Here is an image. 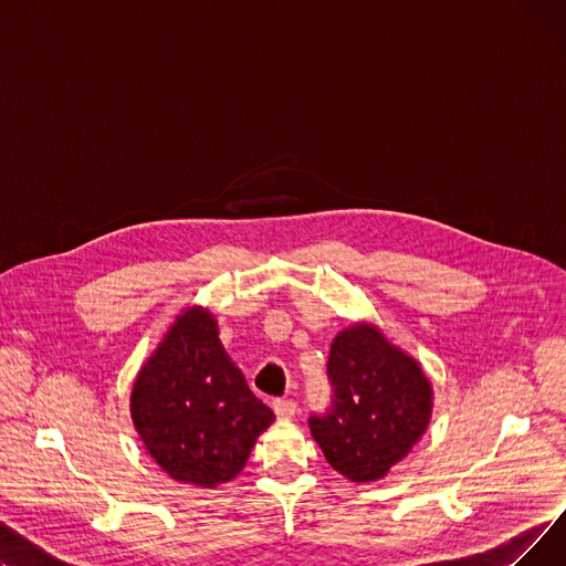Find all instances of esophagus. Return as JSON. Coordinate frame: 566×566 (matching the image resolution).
<instances>
[{
  "mask_svg": "<svg viewBox=\"0 0 566 566\" xmlns=\"http://www.w3.org/2000/svg\"><path fill=\"white\" fill-rule=\"evenodd\" d=\"M273 410L280 420H291L295 410H298V406H295V401H289V399H275L273 401Z\"/></svg>",
  "mask_w": 566,
  "mask_h": 566,
  "instance_id": "34e87169",
  "label": "esophagus"
}]
</instances>
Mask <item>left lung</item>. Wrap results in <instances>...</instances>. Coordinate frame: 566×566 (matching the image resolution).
<instances>
[{
  "mask_svg": "<svg viewBox=\"0 0 566 566\" xmlns=\"http://www.w3.org/2000/svg\"><path fill=\"white\" fill-rule=\"evenodd\" d=\"M333 408L310 418L318 448L355 484L382 480L424 436L433 385L422 365L371 321H355L331 346Z\"/></svg>",
  "mask_w": 566,
  "mask_h": 566,
  "instance_id": "obj_1",
  "label": "left lung"
}]
</instances>
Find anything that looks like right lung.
I'll return each instance as SVG.
<instances>
[{
  "label": "right lung",
  "mask_w": 566,
  "mask_h": 566,
  "mask_svg": "<svg viewBox=\"0 0 566 566\" xmlns=\"http://www.w3.org/2000/svg\"><path fill=\"white\" fill-rule=\"evenodd\" d=\"M130 418L144 450L171 480L216 489L241 474L275 415L229 358L216 314L190 305L139 367Z\"/></svg>",
  "instance_id": "1"
}]
</instances>
